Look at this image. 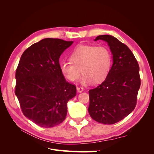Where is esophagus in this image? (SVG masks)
<instances>
[{
    "instance_id": "34e87169",
    "label": "esophagus",
    "mask_w": 154,
    "mask_h": 154,
    "mask_svg": "<svg viewBox=\"0 0 154 154\" xmlns=\"http://www.w3.org/2000/svg\"><path fill=\"white\" fill-rule=\"evenodd\" d=\"M77 91H78V92H83V91H84V88H83L82 87H77Z\"/></svg>"
}]
</instances>
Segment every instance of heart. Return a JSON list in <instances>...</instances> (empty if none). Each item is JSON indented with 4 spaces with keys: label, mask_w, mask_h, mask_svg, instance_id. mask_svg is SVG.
I'll list each match as a JSON object with an SVG mask.
<instances>
[{
    "label": "heart",
    "mask_w": 154,
    "mask_h": 154,
    "mask_svg": "<svg viewBox=\"0 0 154 154\" xmlns=\"http://www.w3.org/2000/svg\"><path fill=\"white\" fill-rule=\"evenodd\" d=\"M71 61L63 60L60 69L64 77L70 82H76L84 74L81 83L87 85L103 81L112 66L110 51L105 46L80 45L70 55ZM82 71V72L81 71Z\"/></svg>",
    "instance_id": "heart-1"
}]
</instances>
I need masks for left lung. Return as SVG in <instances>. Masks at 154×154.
<instances>
[{"mask_svg":"<svg viewBox=\"0 0 154 154\" xmlns=\"http://www.w3.org/2000/svg\"><path fill=\"white\" fill-rule=\"evenodd\" d=\"M106 42L113 55V64L101 84L89 90L91 117L97 122L112 125L130 114L137 103L141 85L139 67L127 45L113 36H97L95 41Z\"/></svg>","mask_w":154,"mask_h":154,"instance_id":"1","label":"left lung"}]
</instances>
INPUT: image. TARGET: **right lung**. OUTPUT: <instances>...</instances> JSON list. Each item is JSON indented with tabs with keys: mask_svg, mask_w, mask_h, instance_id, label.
<instances>
[{
	"mask_svg": "<svg viewBox=\"0 0 154 154\" xmlns=\"http://www.w3.org/2000/svg\"><path fill=\"white\" fill-rule=\"evenodd\" d=\"M73 42L47 38L31 45L16 70L15 92L26 117L44 128L62 123L67 104L76 94L60 69L59 58Z\"/></svg>",
	"mask_w": 154,
	"mask_h": 154,
	"instance_id": "right-lung-1",
	"label": "right lung"
}]
</instances>
